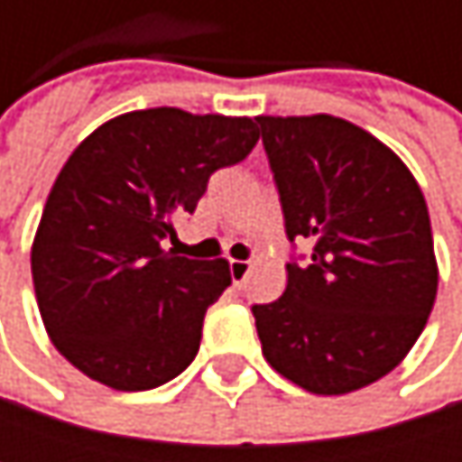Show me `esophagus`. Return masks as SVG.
Segmentation results:
<instances>
[{"mask_svg": "<svg viewBox=\"0 0 462 462\" xmlns=\"http://www.w3.org/2000/svg\"><path fill=\"white\" fill-rule=\"evenodd\" d=\"M248 273H251V262H243V259H230V275H232V283H235V286H243V283H245V278H248Z\"/></svg>", "mask_w": 462, "mask_h": 462, "instance_id": "34e87169", "label": "esophagus"}]
</instances>
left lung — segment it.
<instances>
[{
    "mask_svg": "<svg viewBox=\"0 0 462 462\" xmlns=\"http://www.w3.org/2000/svg\"><path fill=\"white\" fill-rule=\"evenodd\" d=\"M286 237V291L254 305L267 364L319 396L393 372L433 310L439 270L425 198L410 168L364 128L331 117H256Z\"/></svg>",
    "mask_w": 462,
    "mask_h": 462,
    "instance_id": "8db88e82",
    "label": "left lung"
}]
</instances>
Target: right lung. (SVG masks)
Wrapping results in <instances>:
<instances>
[{
    "label": "right lung",
    "mask_w": 462,
    "mask_h": 462,
    "mask_svg": "<svg viewBox=\"0 0 462 462\" xmlns=\"http://www.w3.org/2000/svg\"><path fill=\"white\" fill-rule=\"evenodd\" d=\"M256 141L251 117L160 106L104 123L71 152L47 195L32 278L52 345L82 374L149 391L195 361L230 264L162 245L208 179Z\"/></svg>",
    "instance_id": "right-lung-1"
}]
</instances>
